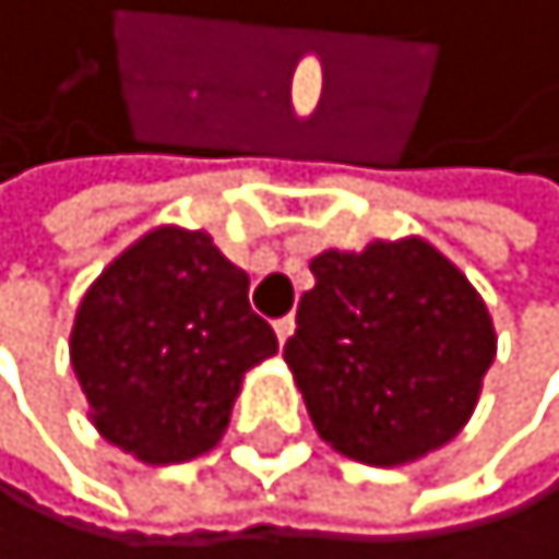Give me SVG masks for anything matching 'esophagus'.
I'll return each mask as SVG.
<instances>
[{"label":"esophagus","instance_id":"obj_1","mask_svg":"<svg viewBox=\"0 0 559 559\" xmlns=\"http://www.w3.org/2000/svg\"><path fill=\"white\" fill-rule=\"evenodd\" d=\"M272 326H276V337H280V344H287V341H290V333H294V319H290V316L276 319V323H272Z\"/></svg>","mask_w":559,"mask_h":559}]
</instances>
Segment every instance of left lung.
<instances>
[{
    "label": "left lung",
    "instance_id": "8db88e82",
    "mask_svg": "<svg viewBox=\"0 0 559 559\" xmlns=\"http://www.w3.org/2000/svg\"><path fill=\"white\" fill-rule=\"evenodd\" d=\"M283 348L308 416L348 460L402 466L471 420L496 330L471 280L420 236L312 258Z\"/></svg>",
    "mask_w": 559,
    "mask_h": 559
}]
</instances>
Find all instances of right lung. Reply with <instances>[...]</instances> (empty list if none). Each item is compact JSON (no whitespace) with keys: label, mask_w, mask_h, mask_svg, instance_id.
<instances>
[{"label":"right lung","mask_w":559,"mask_h":559,"mask_svg":"<svg viewBox=\"0 0 559 559\" xmlns=\"http://www.w3.org/2000/svg\"><path fill=\"white\" fill-rule=\"evenodd\" d=\"M247 287L204 229L179 226L150 229L99 272L78 305L71 366L110 445L154 466L218 445L243 373L280 348Z\"/></svg>","instance_id":"obj_1"}]
</instances>
